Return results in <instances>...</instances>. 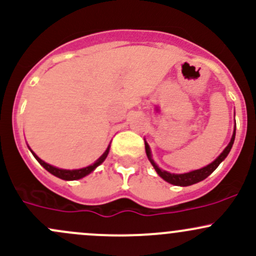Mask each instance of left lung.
I'll list each match as a JSON object with an SVG mask.
<instances>
[{
	"label": "left lung",
	"instance_id": "left-lung-1",
	"mask_svg": "<svg viewBox=\"0 0 256 256\" xmlns=\"http://www.w3.org/2000/svg\"><path fill=\"white\" fill-rule=\"evenodd\" d=\"M234 136H236V128H234V131H233L231 142L228 143V146L224 148L222 153H221L220 156H218V158H216L214 162H212V164L206 165V168H202V169H199V170L190 171V172H187V174H180V175H178V174H170V172H168V171L159 169V168L156 165V162L152 160L150 146L144 142L146 153H147L148 159L150 160L152 165H153L154 169H156V172H158V175L160 176V178H162L165 181L169 182V184H175V186H184V187L190 186V184H196V182L203 181V180L206 178L210 174L214 172V170L218 166V165H220V162H222V160L226 158L227 156H228L230 150H231V148L233 146V142H234Z\"/></svg>",
	"mask_w": 256,
	"mask_h": 256
}]
</instances>
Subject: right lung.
<instances>
[{
	"label": "right lung",
	"instance_id": "1",
	"mask_svg": "<svg viewBox=\"0 0 256 256\" xmlns=\"http://www.w3.org/2000/svg\"><path fill=\"white\" fill-rule=\"evenodd\" d=\"M32 153L34 154V156H35L36 160H38V162H40L42 166H44V169L48 171V172H50V174H52V175L57 176V178H60L62 180H66V181H70V180H78V178H85L86 175H88V174H91L92 171L96 169L98 165L102 164V162H104V159L106 158V156H108L109 147H108V150L104 152V154H103V156H100V158L98 159L97 162H94V164L90 165V166H87V168H84V169H78V170H63V169H58V168L52 166V165L47 164V162H44V160H41L38 156H36L35 153H34L32 150Z\"/></svg>",
	"mask_w": 256,
	"mask_h": 256
}]
</instances>
